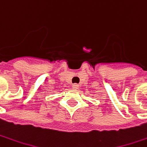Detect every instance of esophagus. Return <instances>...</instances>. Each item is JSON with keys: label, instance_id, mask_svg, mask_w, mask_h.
<instances>
[{"label": "esophagus", "instance_id": "1", "mask_svg": "<svg viewBox=\"0 0 147 147\" xmlns=\"http://www.w3.org/2000/svg\"><path fill=\"white\" fill-rule=\"evenodd\" d=\"M78 87H79V86H78V84H76V83H75V84H73V85H72V88H74V89H78Z\"/></svg>", "mask_w": 147, "mask_h": 147}]
</instances>
